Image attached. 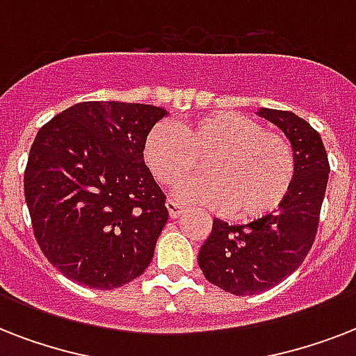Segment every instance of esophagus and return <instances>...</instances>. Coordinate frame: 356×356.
Returning a JSON list of instances; mask_svg holds the SVG:
<instances>
[{
	"instance_id": "1",
	"label": "esophagus",
	"mask_w": 356,
	"mask_h": 356,
	"mask_svg": "<svg viewBox=\"0 0 356 356\" xmlns=\"http://www.w3.org/2000/svg\"><path fill=\"white\" fill-rule=\"evenodd\" d=\"M166 209H168V214H170V218H173V220H177V218L183 214V207L177 205V203L172 200L166 201Z\"/></svg>"
}]
</instances>
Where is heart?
<instances>
[{
	"label": "heart",
	"mask_w": 356,
	"mask_h": 356,
	"mask_svg": "<svg viewBox=\"0 0 356 356\" xmlns=\"http://www.w3.org/2000/svg\"><path fill=\"white\" fill-rule=\"evenodd\" d=\"M207 158V178L177 184L184 205L231 211L240 222H254L277 211L296 177V156L282 134L264 131L259 120L216 111L179 131L156 123L144 142V161L161 184H175Z\"/></svg>",
	"instance_id": "1"
}]
</instances>
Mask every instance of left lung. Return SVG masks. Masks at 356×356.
Returning a JSON list of instances; mask_svg holds the SVG:
<instances>
[{"label":"left lung","mask_w":356,"mask_h":356,"mask_svg":"<svg viewBox=\"0 0 356 356\" xmlns=\"http://www.w3.org/2000/svg\"><path fill=\"white\" fill-rule=\"evenodd\" d=\"M286 134L296 156V177L281 207L245 225L214 218L197 262L209 282L234 296H253L275 286L303 264L314 243L329 181V161L320 133L298 114L259 108Z\"/></svg>","instance_id":"obj_1"}]
</instances>
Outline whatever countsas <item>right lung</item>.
<instances>
[{
  "mask_svg": "<svg viewBox=\"0 0 356 356\" xmlns=\"http://www.w3.org/2000/svg\"><path fill=\"white\" fill-rule=\"evenodd\" d=\"M166 116L153 105L85 102L36 134L25 203L42 253L72 281L113 290L151 264L168 209L144 142Z\"/></svg>",
  "mask_w": 356,
  "mask_h": 356,
  "instance_id": "obj_1",
  "label": "right lung"
}]
</instances>
